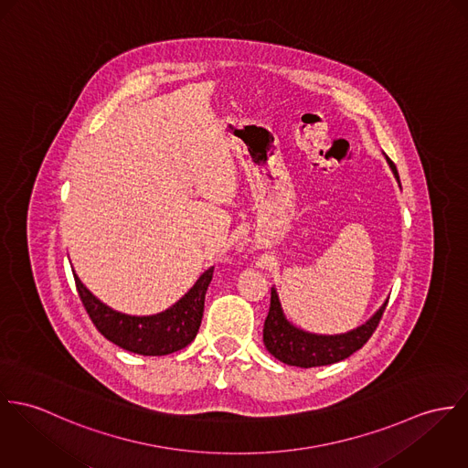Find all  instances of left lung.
Masks as SVG:
<instances>
[{"label": "left lung", "mask_w": 468, "mask_h": 468, "mask_svg": "<svg viewBox=\"0 0 468 468\" xmlns=\"http://www.w3.org/2000/svg\"><path fill=\"white\" fill-rule=\"evenodd\" d=\"M386 161L400 186L397 166L388 156ZM386 305H388V300L364 324L350 332L323 335V334H312L294 326L283 314L276 289L271 287V307L263 323V345L272 357L289 366L315 367V366L339 363L363 348L366 341L371 337V334L378 326V321L386 311Z\"/></svg>", "instance_id": "obj_1"}]
</instances>
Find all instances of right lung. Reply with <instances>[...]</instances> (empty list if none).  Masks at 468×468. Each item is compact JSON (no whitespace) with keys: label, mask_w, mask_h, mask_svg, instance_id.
<instances>
[{"label":"right lung","mask_w":468,"mask_h":468,"mask_svg":"<svg viewBox=\"0 0 468 468\" xmlns=\"http://www.w3.org/2000/svg\"><path fill=\"white\" fill-rule=\"evenodd\" d=\"M79 296L99 332L116 346L140 356H168L188 346L201 326L205 296L213 276L207 269L194 287L170 309L153 315H129L102 303L73 272Z\"/></svg>","instance_id":"obj_1"}]
</instances>
